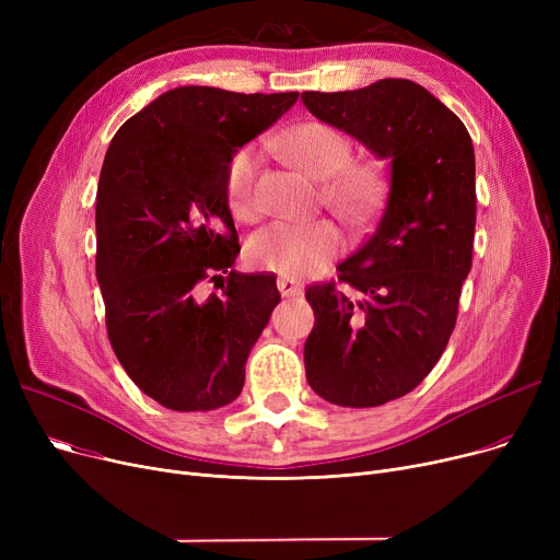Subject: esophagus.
Masks as SVG:
<instances>
[{
	"label": "esophagus",
	"instance_id": "1",
	"mask_svg": "<svg viewBox=\"0 0 560 560\" xmlns=\"http://www.w3.org/2000/svg\"><path fill=\"white\" fill-rule=\"evenodd\" d=\"M277 288H279V292H281L283 298H298V295H302V292H304V288H302L300 281L288 279V277H281V279L277 281Z\"/></svg>",
	"mask_w": 560,
	"mask_h": 560
}]
</instances>
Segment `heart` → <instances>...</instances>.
I'll use <instances>...</instances> for the list:
<instances>
[{"instance_id": "1", "label": "heart", "mask_w": 560, "mask_h": 560, "mask_svg": "<svg viewBox=\"0 0 560 560\" xmlns=\"http://www.w3.org/2000/svg\"><path fill=\"white\" fill-rule=\"evenodd\" d=\"M279 144L283 154L304 174L322 184V199L351 226L368 224L384 206L386 176L376 161H351V142L325 122H302L288 129ZM256 147L245 144L226 165L224 192L235 218L256 215ZM342 249L340 231L327 222L306 224L275 222L254 233L247 243L252 268L288 279L306 277L338 256Z\"/></svg>"}]
</instances>
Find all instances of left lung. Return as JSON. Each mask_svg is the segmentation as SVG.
<instances>
[{
  "mask_svg": "<svg viewBox=\"0 0 560 560\" xmlns=\"http://www.w3.org/2000/svg\"><path fill=\"white\" fill-rule=\"evenodd\" d=\"M302 102L390 165L376 231L338 265L347 288H306L315 313L304 345L311 388L338 406H381L422 384L456 327L477 222L472 138L408 79L302 93Z\"/></svg>",
  "mask_w": 560,
  "mask_h": 560,
  "instance_id": "left-lung-1",
  "label": "left lung"
}]
</instances>
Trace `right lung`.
I'll use <instances>...</instances> for the list:
<instances>
[{"mask_svg":"<svg viewBox=\"0 0 560 560\" xmlns=\"http://www.w3.org/2000/svg\"><path fill=\"white\" fill-rule=\"evenodd\" d=\"M298 97L182 85L108 144L95 211L106 331L133 384L165 408L215 410L238 397L249 351L281 302L272 272L231 270L241 245L224 174ZM206 278L223 292L201 299Z\"/></svg>","mask_w":560,"mask_h":560,"instance_id":"1","label":"right lung"}]
</instances>
